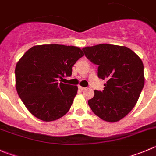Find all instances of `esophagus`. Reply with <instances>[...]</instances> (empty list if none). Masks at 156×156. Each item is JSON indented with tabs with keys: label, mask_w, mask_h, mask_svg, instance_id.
Wrapping results in <instances>:
<instances>
[{
	"label": "esophagus",
	"mask_w": 156,
	"mask_h": 156,
	"mask_svg": "<svg viewBox=\"0 0 156 156\" xmlns=\"http://www.w3.org/2000/svg\"><path fill=\"white\" fill-rule=\"evenodd\" d=\"M78 88L80 89V90H85L86 89V87H81V86H78Z\"/></svg>",
	"instance_id": "esophagus-1"
}]
</instances>
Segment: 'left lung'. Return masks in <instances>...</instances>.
<instances>
[{"label": "left lung", "instance_id": "left-lung-1", "mask_svg": "<svg viewBox=\"0 0 156 156\" xmlns=\"http://www.w3.org/2000/svg\"><path fill=\"white\" fill-rule=\"evenodd\" d=\"M98 65V78L106 80L103 91L94 90L88 101L92 111L107 122L123 119L135 107L145 82L141 58L126 46L99 44L82 49Z\"/></svg>", "mask_w": 156, "mask_h": 156}]
</instances>
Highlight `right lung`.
<instances>
[{
	"instance_id": "obj_1",
	"label": "right lung",
	"mask_w": 156,
	"mask_h": 156,
	"mask_svg": "<svg viewBox=\"0 0 156 156\" xmlns=\"http://www.w3.org/2000/svg\"><path fill=\"white\" fill-rule=\"evenodd\" d=\"M84 55L76 46L39 45L30 48L16 63V88L27 110L46 122L67 113L78 92L77 86L58 82L71 76L72 66Z\"/></svg>"
}]
</instances>
